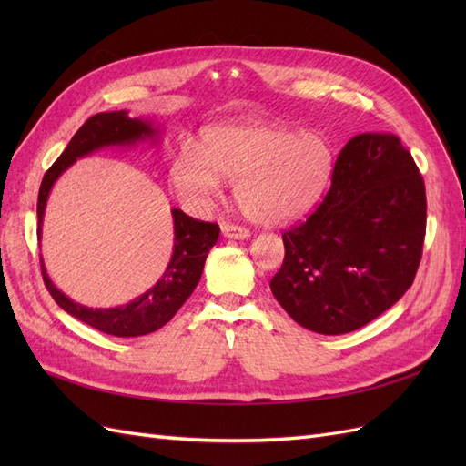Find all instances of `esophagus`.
I'll return each mask as SVG.
<instances>
[{
    "instance_id": "esophagus-1",
    "label": "esophagus",
    "mask_w": 466,
    "mask_h": 466,
    "mask_svg": "<svg viewBox=\"0 0 466 466\" xmlns=\"http://www.w3.org/2000/svg\"><path fill=\"white\" fill-rule=\"evenodd\" d=\"M221 233L228 238H248L250 237V231L247 228H241V225H233V223H223Z\"/></svg>"
}]
</instances>
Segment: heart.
Listing matches in <instances>:
<instances>
[{"label": "heart", "mask_w": 466, "mask_h": 466, "mask_svg": "<svg viewBox=\"0 0 466 466\" xmlns=\"http://www.w3.org/2000/svg\"><path fill=\"white\" fill-rule=\"evenodd\" d=\"M334 155L317 132L276 124L218 126L204 137V151L185 144L171 167L173 187L190 211L204 214L235 182V200L257 223H281L303 214L327 188Z\"/></svg>", "instance_id": "heart-1"}]
</instances>
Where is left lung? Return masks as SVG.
<instances>
[{
    "instance_id": "8db88e82",
    "label": "left lung",
    "mask_w": 466,
    "mask_h": 466,
    "mask_svg": "<svg viewBox=\"0 0 466 466\" xmlns=\"http://www.w3.org/2000/svg\"><path fill=\"white\" fill-rule=\"evenodd\" d=\"M426 187L400 139L360 134L344 146L313 214L284 235L270 289L319 334L358 330L412 286L426 237Z\"/></svg>"
}]
</instances>
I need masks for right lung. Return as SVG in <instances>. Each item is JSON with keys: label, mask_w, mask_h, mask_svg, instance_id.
<instances>
[{"label": "right lung", "mask_w": 466, "mask_h": 466, "mask_svg": "<svg viewBox=\"0 0 466 466\" xmlns=\"http://www.w3.org/2000/svg\"><path fill=\"white\" fill-rule=\"evenodd\" d=\"M155 134H157V130L153 128L151 122L142 118H130L126 115V110L98 112V115L91 116L83 124L72 137V142L67 144L64 153L48 168L45 178H42L36 204L38 238L42 231V216H45L50 188L69 165L76 163L83 155L101 147L132 146L147 137L153 139ZM171 214L175 223L173 257L167 266V270L151 289L139 295L134 301L120 307H83L66 298V295L52 284L46 274V268L40 258L42 279H45V286L50 291L54 301L58 303L66 313L110 336H144L165 327V324L177 315L182 303L190 298L194 288L198 286L208 252L218 243L219 237L218 223L198 221L187 216L182 209H173Z\"/></svg>", "instance_id": "obj_1"}]
</instances>
